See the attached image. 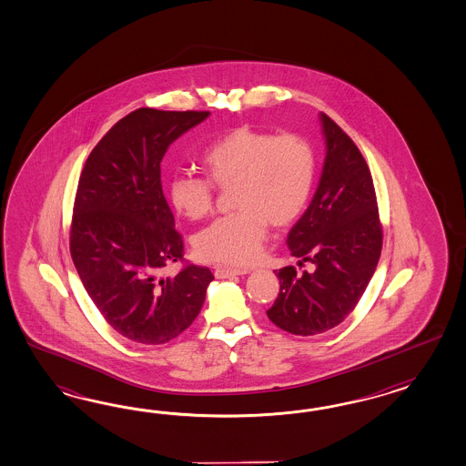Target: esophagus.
I'll use <instances>...</instances> for the list:
<instances>
[{"label":"esophagus","mask_w":466,"mask_h":466,"mask_svg":"<svg viewBox=\"0 0 466 466\" xmlns=\"http://www.w3.org/2000/svg\"><path fill=\"white\" fill-rule=\"evenodd\" d=\"M246 273L248 269H239V268H226V266L215 268V278L242 277Z\"/></svg>","instance_id":"1"}]
</instances>
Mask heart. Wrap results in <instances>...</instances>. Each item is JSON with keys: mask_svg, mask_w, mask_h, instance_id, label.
Segmentation results:
<instances>
[{"mask_svg": "<svg viewBox=\"0 0 466 466\" xmlns=\"http://www.w3.org/2000/svg\"><path fill=\"white\" fill-rule=\"evenodd\" d=\"M207 177L175 175L169 198L177 214L201 220L212 214L215 187L232 188L236 214L203 228L193 240L197 256L215 265L248 266L263 251L268 224L289 226L310 198L315 157L300 136H275L242 126L228 130L203 152Z\"/></svg>", "mask_w": 466, "mask_h": 466, "instance_id": "b5f03b06", "label": "heart"}]
</instances>
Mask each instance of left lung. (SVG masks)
Listing matches in <instances>:
<instances>
[{"label":"left lung","instance_id":"left-lung-1","mask_svg":"<svg viewBox=\"0 0 466 466\" xmlns=\"http://www.w3.org/2000/svg\"><path fill=\"white\" fill-rule=\"evenodd\" d=\"M326 159L314 198L287 238L299 266L275 271L279 293L266 312L289 334L314 336L336 328L351 314L377 269L381 252L373 177L365 157L348 134L320 114Z\"/></svg>","mask_w":466,"mask_h":466}]
</instances>
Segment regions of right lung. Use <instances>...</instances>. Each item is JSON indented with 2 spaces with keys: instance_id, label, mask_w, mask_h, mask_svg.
Segmentation results:
<instances>
[{
  "instance_id": "1",
  "label": "right lung",
  "mask_w": 466,
  "mask_h": 466,
  "mask_svg": "<svg viewBox=\"0 0 466 466\" xmlns=\"http://www.w3.org/2000/svg\"><path fill=\"white\" fill-rule=\"evenodd\" d=\"M210 112L138 108L95 146L76 191L71 256L89 299L127 339L164 344L200 314L208 268L183 259V240L164 198L161 161L167 147Z\"/></svg>"
}]
</instances>
